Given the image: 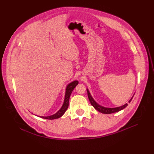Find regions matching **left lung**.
I'll return each instance as SVG.
<instances>
[{
	"label": "left lung",
	"instance_id": "1",
	"mask_svg": "<svg viewBox=\"0 0 154 154\" xmlns=\"http://www.w3.org/2000/svg\"><path fill=\"white\" fill-rule=\"evenodd\" d=\"M87 91L88 100H89V101L91 102V104L94 107L95 109H96L97 111H99V112H100L103 113V114H112V113L116 112H118V111L123 110V109H125V107L128 105L127 103H126L125 105H124L122 106L116 107V108H106V107H103V106H102L97 104L96 102L94 100V99L92 98V97L91 96L89 91H88L87 89ZM132 98H133V97H132L131 99H130L129 102L132 101Z\"/></svg>",
	"mask_w": 154,
	"mask_h": 154
}]
</instances>
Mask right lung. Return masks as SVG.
I'll return each instance as SVG.
<instances>
[{
  "instance_id": "add662e5",
  "label": "right lung",
  "mask_w": 154,
  "mask_h": 154,
  "mask_svg": "<svg viewBox=\"0 0 154 154\" xmlns=\"http://www.w3.org/2000/svg\"><path fill=\"white\" fill-rule=\"evenodd\" d=\"M78 84V81H74L72 83H69V84L67 85L66 88V96H65V100L62 106V108L60 109L59 111H58L57 113L54 115L50 116H40V118L46 119H57L63 115V114L66 112V111L67 110L68 106H69V97L70 96H71V93L72 91L74 90V88H75V87Z\"/></svg>"
}]
</instances>
